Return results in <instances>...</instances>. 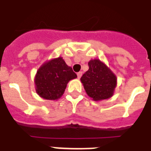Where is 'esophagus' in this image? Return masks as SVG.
Listing matches in <instances>:
<instances>
[{"mask_svg": "<svg viewBox=\"0 0 151 151\" xmlns=\"http://www.w3.org/2000/svg\"><path fill=\"white\" fill-rule=\"evenodd\" d=\"M77 74H78V79H80V78H81V76H82V72H81V71L78 72V73H77Z\"/></svg>", "mask_w": 151, "mask_h": 151, "instance_id": "1", "label": "esophagus"}]
</instances>
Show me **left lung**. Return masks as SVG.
<instances>
[{
    "instance_id": "left-lung-1",
    "label": "left lung",
    "mask_w": 151,
    "mask_h": 151,
    "mask_svg": "<svg viewBox=\"0 0 151 151\" xmlns=\"http://www.w3.org/2000/svg\"><path fill=\"white\" fill-rule=\"evenodd\" d=\"M88 66L81 78L87 95L96 101L111 98L117 85L116 74L99 59L91 60Z\"/></svg>"
}]
</instances>
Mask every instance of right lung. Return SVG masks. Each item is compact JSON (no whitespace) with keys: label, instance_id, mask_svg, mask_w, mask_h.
Instances as JSON below:
<instances>
[{"label":"right lung","instance_id":"obj_1","mask_svg":"<svg viewBox=\"0 0 151 151\" xmlns=\"http://www.w3.org/2000/svg\"><path fill=\"white\" fill-rule=\"evenodd\" d=\"M74 78L77 74L59 56L45 62L38 69L34 79L35 91L44 99L57 100L63 95L68 82Z\"/></svg>","mask_w":151,"mask_h":151}]
</instances>
